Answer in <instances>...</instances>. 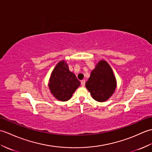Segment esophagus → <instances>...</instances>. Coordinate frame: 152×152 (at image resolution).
Returning <instances> with one entry per match:
<instances>
[{
    "instance_id": "1",
    "label": "esophagus",
    "mask_w": 152,
    "mask_h": 152,
    "mask_svg": "<svg viewBox=\"0 0 152 152\" xmlns=\"http://www.w3.org/2000/svg\"><path fill=\"white\" fill-rule=\"evenodd\" d=\"M85 83H86V80H82L81 81V85L82 86H85Z\"/></svg>"
}]
</instances>
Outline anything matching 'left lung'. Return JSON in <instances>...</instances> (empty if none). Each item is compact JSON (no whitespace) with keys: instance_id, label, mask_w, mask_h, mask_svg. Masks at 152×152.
Instances as JSON below:
<instances>
[{"instance_id":"left-lung-1","label":"left lung","mask_w":152,"mask_h":152,"mask_svg":"<svg viewBox=\"0 0 152 152\" xmlns=\"http://www.w3.org/2000/svg\"><path fill=\"white\" fill-rule=\"evenodd\" d=\"M117 81L111 66L104 60L99 61L86 82L87 89L95 101L102 102L114 94Z\"/></svg>"}]
</instances>
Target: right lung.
I'll use <instances>...</instances> for the list:
<instances>
[{"mask_svg":"<svg viewBox=\"0 0 152 152\" xmlns=\"http://www.w3.org/2000/svg\"><path fill=\"white\" fill-rule=\"evenodd\" d=\"M80 85V82L69 70L68 64L64 60L60 61L55 66L48 82L51 94L63 102L69 101Z\"/></svg>","mask_w":152,"mask_h":152,"instance_id":"add662e5","label":"right lung"}]
</instances>
